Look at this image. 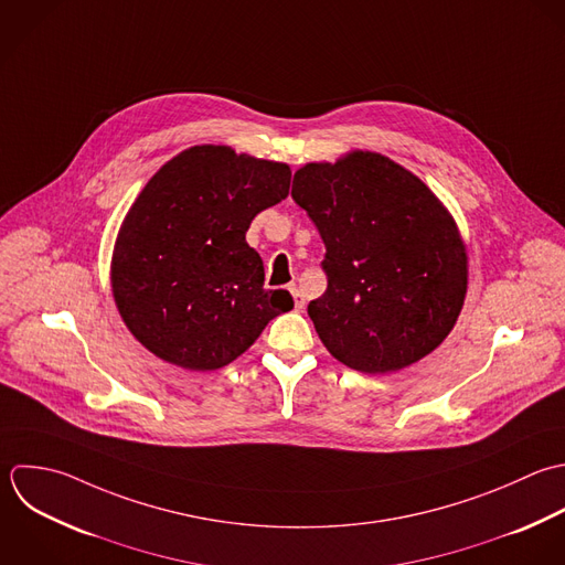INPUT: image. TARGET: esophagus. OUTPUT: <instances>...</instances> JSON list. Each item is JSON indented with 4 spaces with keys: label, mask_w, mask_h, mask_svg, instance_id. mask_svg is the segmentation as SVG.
<instances>
[{
    "label": "esophagus",
    "mask_w": 565,
    "mask_h": 565,
    "mask_svg": "<svg viewBox=\"0 0 565 565\" xmlns=\"http://www.w3.org/2000/svg\"><path fill=\"white\" fill-rule=\"evenodd\" d=\"M290 292H292V297H295V308H297V310H303V306H306V299H303L301 290H299L297 286H290Z\"/></svg>",
    "instance_id": "34e87169"
}]
</instances>
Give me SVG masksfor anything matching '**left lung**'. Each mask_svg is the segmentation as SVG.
Listing matches in <instances>:
<instances>
[{
    "label": "left lung",
    "instance_id": "8db88e82",
    "mask_svg": "<svg viewBox=\"0 0 565 565\" xmlns=\"http://www.w3.org/2000/svg\"><path fill=\"white\" fill-rule=\"evenodd\" d=\"M292 200L326 244V292L308 315L328 352L365 374L398 372L454 330L467 295V248L431 189L374 151L310 162Z\"/></svg>",
    "mask_w": 565,
    "mask_h": 565
}]
</instances>
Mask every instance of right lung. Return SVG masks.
I'll use <instances>...</instances> for the list:
<instances>
[{
	"label": "right lung",
	"instance_id": "right-lung-1",
	"mask_svg": "<svg viewBox=\"0 0 565 565\" xmlns=\"http://www.w3.org/2000/svg\"><path fill=\"white\" fill-rule=\"evenodd\" d=\"M288 189V164L224 145L184 149L156 171L111 257L116 308L149 352L184 370H220L292 310L288 290L264 288V262L246 244L253 217Z\"/></svg>",
	"mask_w": 565,
	"mask_h": 565
}]
</instances>
